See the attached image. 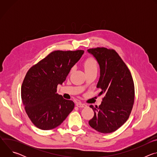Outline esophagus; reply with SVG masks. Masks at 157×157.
Instances as JSON below:
<instances>
[{"label": "esophagus", "mask_w": 157, "mask_h": 157, "mask_svg": "<svg viewBox=\"0 0 157 157\" xmlns=\"http://www.w3.org/2000/svg\"><path fill=\"white\" fill-rule=\"evenodd\" d=\"M76 106L78 107H87V105H86L85 104H82V103H81V102H78L76 103Z\"/></svg>", "instance_id": "1"}]
</instances>
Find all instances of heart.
Returning <instances> with one entry per match:
<instances>
[{"instance_id":"obj_1","label":"heart","mask_w":157,"mask_h":157,"mask_svg":"<svg viewBox=\"0 0 157 157\" xmlns=\"http://www.w3.org/2000/svg\"><path fill=\"white\" fill-rule=\"evenodd\" d=\"M85 71L93 69H97V63L93 58H87L84 62Z\"/></svg>"}]
</instances>
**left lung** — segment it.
Listing matches in <instances>:
<instances>
[{
    "mask_svg": "<svg viewBox=\"0 0 157 157\" xmlns=\"http://www.w3.org/2000/svg\"><path fill=\"white\" fill-rule=\"evenodd\" d=\"M99 64L100 77L97 88L104 96L99 107L91 105L94 116L89 124L104 133L121 127L128 119L134 102L135 90L127 66L114 50L96 48L87 50Z\"/></svg>",
    "mask_w": 157,
    "mask_h": 157,
    "instance_id": "1",
    "label": "left lung"
}]
</instances>
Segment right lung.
<instances>
[{
    "label": "right lung",
    "mask_w": 157,
    "mask_h": 157,
    "mask_svg": "<svg viewBox=\"0 0 157 157\" xmlns=\"http://www.w3.org/2000/svg\"><path fill=\"white\" fill-rule=\"evenodd\" d=\"M84 52L54 51L28 71L21 85V98L29 117L38 128L57 127L73 110L74 102L57 94L56 88Z\"/></svg>",
    "instance_id": "obj_1"
}]
</instances>
